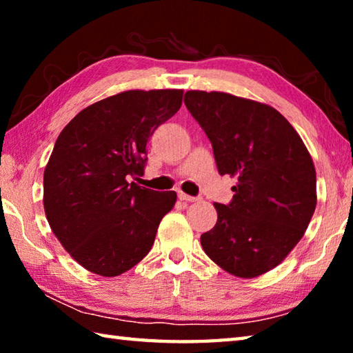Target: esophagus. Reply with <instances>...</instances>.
<instances>
[{
  "mask_svg": "<svg viewBox=\"0 0 353 353\" xmlns=\"http://www.w3.org/2000/svg\"><path fill=\"white\" fill-rule=\"evenodd\" d=\"M179 199L185 201V202H194V201H198V198H194V196H190V194H185L183 191H179Z\"/></svg>",
  "mask_w": 353,
  "mask_h": 353,
  "instance_id": "obj_1",
  "label": "esophagus"
}]
</instances>
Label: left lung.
Here are the masks:
<instances>
[{"mask_svg": "<svg viewBox=\"0 0 353 353\" xmlns=\"http://www.w3.org/2000/svg\"><path fill=\"white\" fill-rule=\"evenodd\" d=\"M185 105L212 141L219 174L236 179L229 205L201 235L205 254L232 276L254 279L280 265L318 202L316 170L305 143L282 113L223 92L190 90Z\"/></svg>", "mask_w": 353, "mask_h": 353, "instance_id": "left-lung-1", "label": "left lung"}]
</instances>
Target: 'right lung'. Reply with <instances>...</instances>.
Masks as SVG:
<instances>
[{"label": "right lung", "mask_w": 353, "mask_h": 353, "mask_svg": "<svg viewBox=\"0 0 353 353\" xmlns=\"http://www.w3.org/2000/svg\"><path fill=\"white\" fill-rule=\"evenodd\" d=\"M183 90H128L85 107L63 128L43 172L52 234L87 271L117 277L151 250L176 191L130 182L143 176L154 130L182 105Z\"/></svg>", "instance_id": "right-lung-1"}]
</instances>
